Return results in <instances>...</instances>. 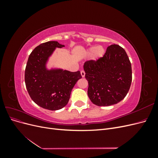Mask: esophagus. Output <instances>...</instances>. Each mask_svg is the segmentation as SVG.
<instances>
[{"label": "esophagus", "mask_w": 158, "mask_h": 158, "mask_svg": "<svg viewBox=\"0 0 158 158\" xmlns=\"http://www.w3.org/2000/svg\"><path fill=\"white\" fill-rule=\"evenodd\" d=\"M80 74H81V76H82V77L84 78L85 76V72L84 70H82L80 72Z\"/></svg>", "instance_id": "1"}]
</instances>
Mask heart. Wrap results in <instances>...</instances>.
I'll return each mask as SVG.
<instances>
[{
  "label": "heart",
  "instance_id": "b5f03b06",
  "mask_svg": "<svg viewBox=\"0 0 158 158\" xmlns=\"http://www.w3.org/2000/svg\"><path fill=\"white\" fill-rule=\"evenodd\" d=\"M105 53V49L101 45L99 46H93L88 49L85 52V54L87 55H92V59L94 60H98L101 59Z\"/></svg>",
  "mask_w": 158,
  "mask_h": 158
}]
</instances>
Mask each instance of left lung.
Returning <instances> with one entry per match:
<instances>
[{"mask_svg": "<svg viewBox=\"0 0 158 158\" xmlns=\"http://www.w3.org/2000/svg\"><path fill=\"white\" fill-rule=\"evenodd\" d=\"M85 78L88 95L98 106H109L125 98L132 82V68L126 51L118 45L107 47L102 58L86 61Z\"/></svg>", "mask_w": 158, "mask_h": 158, "instance_id": "left-lung-1", "label": "left lung"}]
</instances>
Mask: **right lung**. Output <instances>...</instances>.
Here are the masks:
<instances>
[{
	"mask_svg": "<svg viewBox=\"0 0 158 158\" xmlns=\"http://www.w3.org/2000/svg\"><path fill=\"white\" fill-rule=\"evenodd\" d=\"M64 47L57 41L41 44L31 52L25 70V83L31 99L39 106L51 111L67 105L72 89L82 78L80 71L73 73L47 67L55 49Z\"/></svg>",
	"mask_w": 158,
	"mask_h": 158,
	"instance_id": "right-lung-1",
	"label": "right lung"
}]
</instances>
